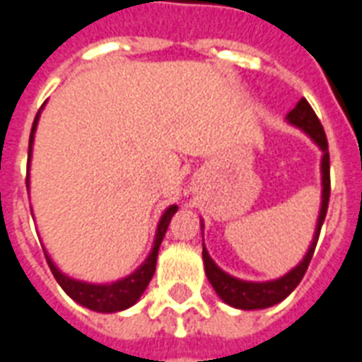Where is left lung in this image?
I'll return each mask as SVG.
<instances>
[{
	"label": "left lung",
	"mask_w": 362,
	"mask_h": 362,
	"mask_svg": "<svg viewBox=\"0 0 362 362\" xmlns=\"http://www.w3.org/2000/svg\"><path fill=\"white\" fill-rule=\"evenodd\" d=\"M287 120L296 128H300L302 132H306L308 136L312 137L313 143L317 145L319 149L323 151V158H321V185H323V194H321V209H319L317 226H315V234H313L312 245L308 249L306 257L302 259L300 264H296L291 272H287L285 276L274 281H243L238 277L226 274L213 262L209 253L202 251L204 257V266H206V276L209 283L215 288V293L221 296V300L226 302L228 306L238 308V310H264L270 308L277 302L285 300L296 285L302 281V277L306 274L310 260L313 257L315 245H317L319 232L323 226V221L327 217V207H329L330 198V158H329V143H327V136L321 122H319L317 115L312 109V105L308 103L306 98H302L300 102L296 103L295 109L287 115ZM204 228V225H202Z\"/></svg>",
	"instance_id": "left-lung-1"
}]
</instances>
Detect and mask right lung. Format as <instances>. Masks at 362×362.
Returning <instances> with one entry per match:
<instances>
[{"label":"right lung","instance_id":"obj_1","mask_svg":"<svg viewBox=\"0 0 362 362\" xmlns=\"http://www.w3.org/2000/svg\"><path fill=\"white\" fill-rule=\"evenodd\" d=\"M43 109V107H41ZM41 109L35 115V120H33L32 134H30V147H28V170H30V160H32V147H33V134H35V128H37L39 115H41ZM26 187L30 189V173L26 177ZM177 211V206H170L164 211V215L160 217V223H158V228H156L155 234V245L151 249L149 257L145 259L139 268H137L134 274L122 277L119 281L113 283H103V285H96V283H86L79 281V279H74V277L66 276L64 272H60L56 268V264L50 260V257L45 251V257H47V262L50 266V272L52 276L56 277V281L60 285L66 295H69L77 304L88 308L92 312L100 313H115L122 312L126 308L134 306L139 298H141L143 291L147 288L149 281L153 279V274L156 270V257H158V247H160L162 240L166 236L168 225L170 221Z\"/></svg>","mask_w":362,"mask_h":362}]
</instances>
